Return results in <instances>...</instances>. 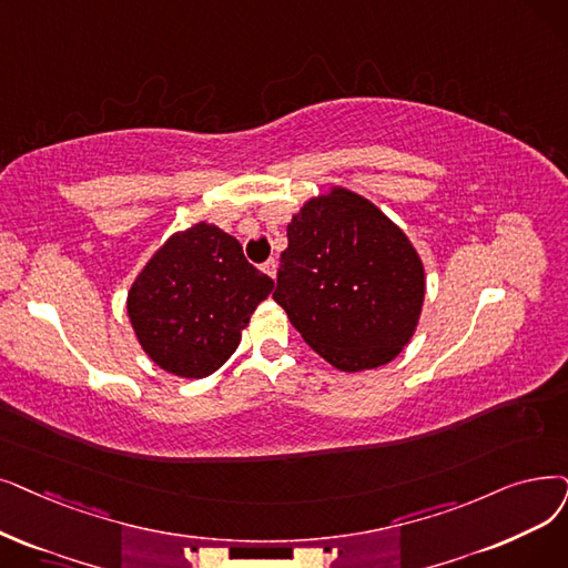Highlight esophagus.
Here are the masks:
<instances>
[{
	"instance_id": "esophagus-1",
	"label": "esophagus",
	"mask_w": 568,
	"mask_h": 568,
	"mask_svg": "<svg viewBox=\"0 0 568 568\" xmlns=\"http://www.w3.org/2000/svg\"><path fill=\"white\" fill-rule=\"evenodd\" d=\"M276 268H278V264H276V260L271 257V260H266L264 264H262V271L266 276H271V278H276Z\"/></svg>"
}]
</instances>
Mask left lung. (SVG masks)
Masks as SVG:
<instances>
[{
    "label": "left lung",
    "mask_w": 568,
    "mask_h": 568,
    "mask_svg": "<svg viewBox=\"0 0 568 568\" xmlns=\"http://www.w3.org/2000/svg\"><path fill=\"white\" fill-rule=\"evenodd\" d=\"M274 300L341 372L392 362L425 302V268L406 234L364 196L334 187L287 225Z\"/></svg>",
    "instance_id": "8db88e82"
}]
</instances>
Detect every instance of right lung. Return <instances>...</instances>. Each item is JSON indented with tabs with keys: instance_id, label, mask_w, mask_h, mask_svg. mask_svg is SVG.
Returning <instances> with one entry per match:
<instances>
[{
	"instance_id": "right-lung-1",
	"label": "right lung",
	"mask_w": 568,
	"mask_h": 568,
	"mask_svg": "<svg viewBox=\"0 0 568 568\" xmlns=\"http://www.w3.org/2000/svg\"><path fill=\"white\" fill-rule=\"evenodd\" d=\"M274 290L241 243L200 223L171 236L134 281L128 313L139 343L164 372L206 378L236 351L251 313Z\"/></svg>"
}]
</instances>
